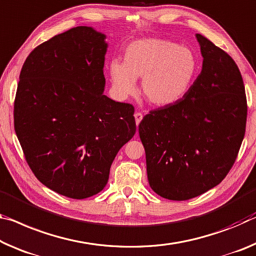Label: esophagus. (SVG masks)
I'll return each mask as SVG.
<instances>
[{
    "label": "esophagus",
    "instance_id": "obj_1",
    "mask_svg": "<svg viewBox=\"0 0 256 256\" xmlns=\"http://www.w3.org/2000/svg\"><path fill=\"white\" fill-rule=\"evenodd\" d=\"M142 117H144V115H142V114H141V112H136L134 114V118H136V125L140 124V122L142 120Z\"/></svg>",
    "mask_w": 256,
    "mask_h": 256
}]
</instances>
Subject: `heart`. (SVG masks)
Wrapping results in <instances>:
<instances>
[{
    "instance_id": "b5f03b06",
    "label": "heart",
    "mask_w": 256,
    "mask_h": 256,
    "mask_svg": "<svg viewBox=\"0 0 256 256\" xmlns=\"http://www.w3.org/2000/svg\"><path fill=\"white\" fill-rule=\"evenodd\" d=\"M197 59L188 48L162 38L132 42L125 50L124 62L114 60L109 66L112 86L120 96L136 91L142 77L141 91L150 104L171 106L189 91L197 74Z\"/></svg>"
}]
</instances>
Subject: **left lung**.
<instances>
[{
	"label": "left lung",
	"mask_w": 256,
	"mask_h": 256,
	"mask_svg": "<svg viewBox=\"0 0 256 256\" xmlns=\"http://www.w3.org/2000/svg\"><path fill=\"white\" fill-rule=\"evenodd\" d=\"M202 72L184 99L150 110L139 124L148 181L160 196L186 200L224 179L245 136V86L234 60L197 34Z\"/></svg>",
	"instance_id": "obj_1"
}]
</instances>
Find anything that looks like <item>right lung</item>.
Listing matches in <instances>:
<instances>
[{
    "label": "right lung",
    "instance_id": "add662e5",
    "mask_svg": "<svg viewBox=\"0 0 256 256\" xmlns=\"http://www.w3.org/2000/svg\"><path fill=\"white\" fill-rule=\"evenodd\" d=\"M106 36L78 26L36 46L22 64L14 131L34 176L84 200L107 184L118 150L136 134L134 107L104 94Z\"/></svg>",
    "mask_w": 256,
    "mask_h": 256
}]
</instances>
